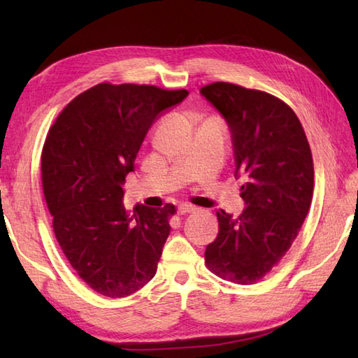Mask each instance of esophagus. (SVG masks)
Segmentation results:
<instances>
[{"instance_id": "obj_1", "label": "esophagus", "mask_w": 358, "mask_h": 358, "mask_svg": "<svg viewBox=\"0 0 358 358\" xmlns=\"http://www.w3.org/2000/svg\"><path fill=\"white\" fill-rule=\"evenodd\" d=\"M191 212H195V208L191 206V204H180L178 206V215H187Z\"/></svg>"}]
</instances>
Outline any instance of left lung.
Returning <instances> with one entry per match:
<instances>
[{
	"mask_svg": "<svg viewBox=\"0 0 358 358\" xmlns=\"http://www.w3.org/2000/svg\"><path fill=\"white\" fill-rule=\"evenodd\" d=\"M231 127L235 175L245 178L238 218L217 212L218 235L204 263L217 277L252 285L280 263L313 200V154L299 117L280 98L217 81L201 87Z\"/></svg>",
	"mask_w": 358,
	"mask_h": 358,
	"instance_id": "1",
	"label": "left lung"
}]
</instances>
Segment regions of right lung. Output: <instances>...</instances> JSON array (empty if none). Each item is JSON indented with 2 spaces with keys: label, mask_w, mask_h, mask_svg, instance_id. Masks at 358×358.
<instances>
[{
  "label": "right lung",
  "mask_w": 358,
  "mask_h": 358,
  "mask_svg": "<svg viewBox=\"0 0 358 358\" xmlns=\"http://www.w3.org/2000/svg\"><path fill=\"white\" fill-rule=\"evenodd\" d=\"M186 89L100 83L57 117L41 154L44 200L63 254L95 292L121 299L154 278L169 237L173 204L134 214L123 185L149 127Z\"/></svg>",
  "instance_id": "obj_1"
}]
</instances>
